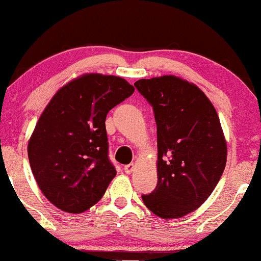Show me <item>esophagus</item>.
<instances>
[{"instance_id":"34e87169","label":"esophagus","mask_w":261,"mask_h":261,"mask_svg":"<svg viewBox=\"0 0 261 261\" xmlns=\"http://www.w3.org/2000/svg\"><path fill=\"white\" fill-rule=\"evenodd\" d=\"M134 164L133 163H132V164H128V165H126V166H124V172H126V173H128V174H129V173H132V172H133V170H134Z\"/></svg>"}]
</instances>
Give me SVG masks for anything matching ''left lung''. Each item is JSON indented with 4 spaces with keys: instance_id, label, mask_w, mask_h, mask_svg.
<instances>
[{
    "instance_id": "left-lung-1",
    "label": "left lung",
    "mask_w": 261,
    "mask_h": 261,
    "mask_svg": "<svg viewBox=\"0 0 261 261\" xmlns=\"http://www.w3.org/2000/svg\"><path fill=\"white\" fill-rule=\"evenodd\" d=\"M134 87L152 106L158 142V184L142 201L162 219L188 215L206 201L226 167L219 115L201 89L176 76Z\"/></svg>"
}]
</instances>
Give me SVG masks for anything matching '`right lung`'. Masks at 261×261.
<instances>
[{
  "label": "right lung",
  "instance_id": "1",
  "mask_svg": "<svg viewBox=\"0 0 261 261\" xmlns=\"http://www.w3.org/2000/svg\"><path fill=\"white\" fill-rule=\"evenodd\" d=\"M133 92L123 78L88 73L49 101L28 142V159L41 192L57 208L80 214L105 195L116 174L106 117Z\"/></svg>",
  "mask_w": 261,
  "mask_h": 261
}]
</instances>
